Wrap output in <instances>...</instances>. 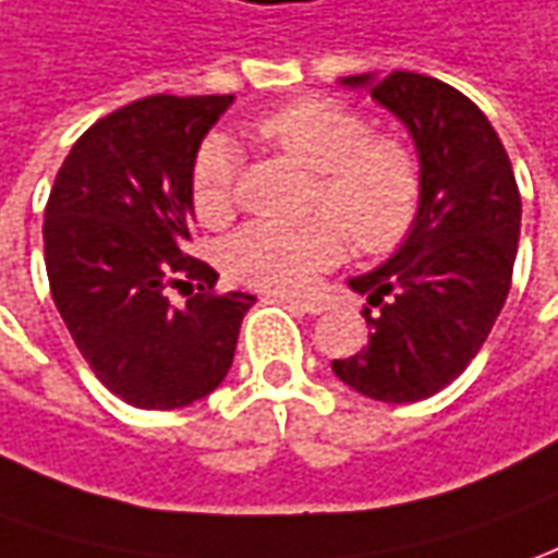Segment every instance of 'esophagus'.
Masks as SVG:
<instances>
[{
  "label": "esophagus",
  "instance_id": "34e87169",
  "mask_svg": "<svg viewBox=\"0 0 558 558\" xmlns=\"http://www.w3.org/2000/svg\"><path fill=\"white\" fill-rule=\"evenodd\" d=\"M287 302H290L293 308L305 311V314H324V311H327V305H324V302H317V299H295V295H290Z\"/></svg>",
  "mask_w": 558,
  "mask_h": 558
}]
</instances>
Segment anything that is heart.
I'll return each instance as SVG.
<instances>
[{
  "label": "heart",
  "mask_w": 558,
  "mask_h": 558,
  "mask_svg": "<svg viewBox=\"0 0 558 558\" xmlns=\"http://www.w3.org/2000/svg\"><path fill=\"white\" fill-rule=\"evenodd\" d=\"M253 136L287 155L311 177L308 207L324 210L295 222H247L231 234L222 259L231 278L259 290L295 293L342 259L343 231L360 253L397 250L418 222L422 165L400 136L373 134L351 106L302 97L253 124ZM238 155L207 136L189 173V198L207 226L226 222L238 195Z\"/></svg>",
  "instance_id": "1"
}]
</instances>
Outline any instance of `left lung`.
<instances>
[{
    "label": "left lung",
    "instance_id": "obj_1",
    "mask_svg": "<svg viewBox=\"0 0 558 558\" xmlns=\"http://www.w3.org/2000/svg\"><path fill=\"white\" fill-rule=\"evenodd\" d=\"M344 82H369L375 100L403 119L424 185L400 253L351 280L366 295L369 342L332 360V373L363 397L415 403L464 373L495 327L513 283L522 198L501 136L458 88L403 70Z\"/></svg>",
    "mask_w": 558,
    "mask_h": 558
}]
</instances>
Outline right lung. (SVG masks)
I'll return each mask as SVG.
<instances>
[{"instance_id": "add662e5", "label": "right lung", "mask_w": 558, "mask_h": 558, "mask_svg": "<svg viewBox=\"0 0 558 558\" xmlns=\"http://www.w3.org/2000/svg\"><path fill=\"white\" fill-rule=\"evenodd\" d=\"M231 94H155L94 121L45 204L54 305L94 375L136 409H180L219 388L256 295L219 293L189 256V173ZM189 294L183 310L167 295Z\"/></svg>"}]
</instances>
